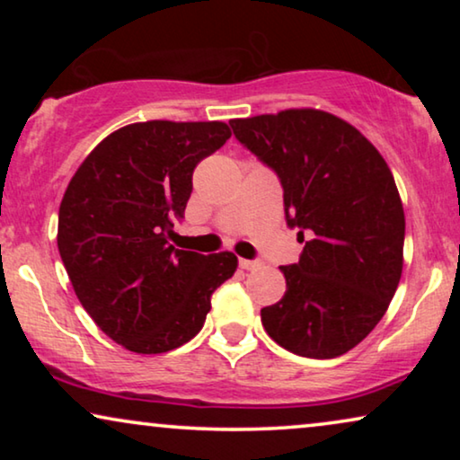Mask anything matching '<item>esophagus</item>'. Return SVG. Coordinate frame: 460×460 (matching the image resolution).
<instances>
[{
  "mask_svg": "<svg viewBox=\"0 0 460 460\" xmlns=\"http://www.w3.org/2000/svg\"><path fill=\"white\" fill-rule=\"evenodd\" d=\"M238 266H241L243 270H255V268H260L261 263L253 261V260H238Z\"/></svg>",
  "mask_w": 460,
  "mask_h": 460,
  "instance_id": "34e87169",
  "label": "esophagus"
}]
</instances>
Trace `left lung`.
Returning a JSON list of instances; mask_svg holds the SVG:
<instances>
[{
    "label": "left lung",
    "mask_w": 460,
    "mask_h": 460,
    "mask_svg": "<svg viewBox=\"0 0 460 460\" xmlns=\"http://www.w3.org/2000/svg\"><path fill=\"white\" fill-rule=\"evenodd\" d=\"M236 140L272 167L287 224L305 241L282 266L287 291L261 310L280 348L337 358L387 312L404 266V207L379 150L343 119L318 109L232 119Z\"/></svg>",
    "instance_id": "obj_1"
}]
</instances>
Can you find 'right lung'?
<instances>
[{
	"label": "right lung",
	"instance_id": "obj_1",
	"mask_svg": "<svg viewBox=\"0 0 460 460\" xmlns=\"http://www.w3.org/2000/svg\"><path fill=\"white\" fill-rule=\"evenodd\" d=\"M222 121H144L106 136L68 181L58 251L75 295L112 341L165 354L203 329L211 295L232 279L230 251L169 244L184 217L192 172L228 140Z\"/></svg>",
	"mask_w": 460,
	"mask_h": 460
}]
</instances>
